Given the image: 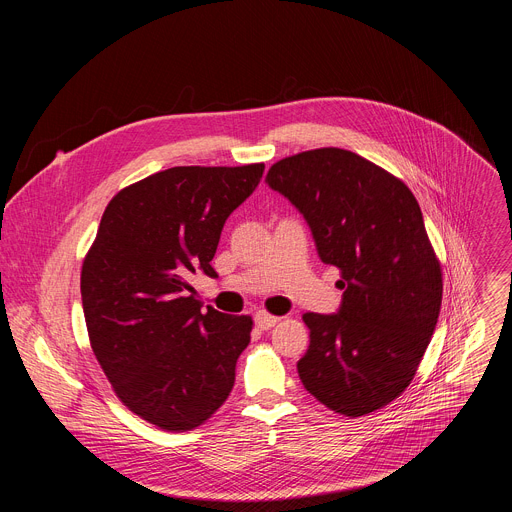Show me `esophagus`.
I'll return each mask as SVG.
<instances>
[{"label": "esophagus", "instance_id": "1", "mask_svg": "<svg viewBox=\"0 0 512 512\" xmlns=\"http://www.w3.org/2000/svg\"><path fill=\"white\" fill-rule=\"evenodd\" d=\"M277 322H279V318H277V316H271V314H267V312H257V314H255V324H257L261 330H269V328H273Z\"/></svg>", "mask_w": 512, "mask_h": 512}]
</instances>
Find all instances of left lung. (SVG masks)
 I'll return each mask as SVG.
<instances>
[{
  "instance_id": "left-lung-1",
  "label": "left lung",
  "mask_w": 512,
  "mask_h": 512,
  "mask_svg": "<svg viewBox=\"0 0 512 512\" xmlns=\"http://www.w3.org/2000/svg\"><path fill=\"white\" fill-rule=\"evenodd\" d=\"M265 182L304 214L344 289L336 314H304L310 346L298 373L306 391L346 417L389 405L409 387L442 308V267L415 196L340 148L283 158Z\"/></svg>"
}]
</instances>
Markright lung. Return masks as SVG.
<instances>
[{"instance_id":"1","label":"right lung","mask_w":512,"mask_h":512,"mask_svg":"<svg viewBox=\"0 0 512 512\" xmlns=\"http://www.w3.org/2000/svg\"><path fill=\"white\" fill-rule=\"evenodd\" d=\"M265 166H178L113 196L81 271L93 352L123 405L168 431H188L235 385L251 316L202 312L190 275L210 261L229 214Z\"/></svg>"}]
</instances>
